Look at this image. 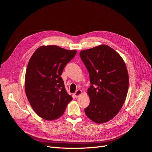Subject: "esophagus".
Masks as SVG:
<instances>
[{"mask_svg":"<svg viewBox=\"0 0 152 152\" xmlns=\"http://www.w3.org/2000/svg\"><path fill=\"white\" fill-rule=\"evenodd\" d=\"M83 94V92H82V91L81 90H77V91L75 93V96L76 97H78L79 95H81Z\"/></svg>","mask_w":152,"mask_h":152,"instance_id":"1","label":"esophagus"}]
</instances>
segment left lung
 <instances>
[{
  "label": "left lung",
  "mask_w": 152,
  "mask_h": 152,
  "mask_svg": "<svg viewBox=\"0 0 152 152\" xmlns=\"http://www.w3.org/2000/svg\"><path fill=\"white\" fill-rule=\"evenodd\" d=\"M79 55L91 84L87 90L90 103L85 113L95 123H106L118 113L125 102L129 87L126 64L119 54L107 45L82 50Z\"/></svg>",
  "instance_id": "8db88e82"
}]
</instances>
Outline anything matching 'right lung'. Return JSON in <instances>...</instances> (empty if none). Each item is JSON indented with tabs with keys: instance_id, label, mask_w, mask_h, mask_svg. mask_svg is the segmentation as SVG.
I'll list each match as a JSON object with an SVG mask.
<instances>
[{
	"instance_id": "1",
	"label": "right lung",
	"mask_w": 152,
	"mask_h": 152,
	"mask_svg": "<svg viewBox=\"0 0 152 152\" xmlns=\"http://www.w3.org/2000/svg\"><path fill=\"white\" fill-rule=\"evenodd\" d=\"M76 52L57 45H43L28 62L25 80L26 97L35 113L46 120L61 117L73 99L60 76Z\"/></svg>"
}]
</instances>
